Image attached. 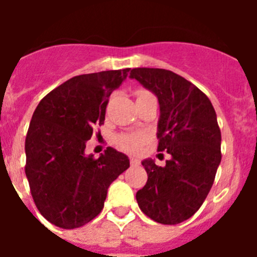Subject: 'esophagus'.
Here are the masks:
<instances>
[{
  "label": "esophagus",
  "instance_id": "34e87169",
  "mask_svg": "<svg viewBox=\"0 0 257 257\" xmlns=\"http://www.w3.org/2000/svg\"><path fill=\"white\" fill-rule=\"evenodd\" d=\"M130 163L131 166H139L140 161L138 160V158H135V157H130Z\"/></svg>",
  "mask_w": 257,
  "mask_h": 257
}]
</instances>
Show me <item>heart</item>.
<instances>
[{
	"instance_id": "heart-1",
	"label": "heart",
	"mask_w": 257,
	"mask_h": 257,
	"mask_svg": "<svg viewBox=\"0 0 257 257\" xmlns=\"http://www.w3.org/2000/svg\"><path fill=\"white\" fill-rule=\"evenodd\" d=\"M153 96L147 90H139L136 91V100L139 99H145V97ZM117 145L121 149L126 152H138L142 148L143 143H144V136L142 134H123L117 138Z\"/></svg>"
}]
</instances>
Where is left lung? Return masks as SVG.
<instances>
[{
    "instance_id": "1",
    "label": "left lung",
    "mask_w": 257,
    "mask_h": 257,
    "mask_svg": "<svg viewBox=\"0 0 257 257\" xmlns=\"http://www.w3.org/2000/svg\"><path fill=\"white\" fill-rule=\"evenodd\" d=\"M131 78L158 97V151L171 160L165 167L153 160L142 165L148 174L138 190L140 210L154 221L175 225L192 217L205 202L221 161V133L210 99L171 70L134 68Z\"/></svg>"
}]
</instances>
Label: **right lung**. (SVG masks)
Returning <instances> with one entry per match:
<instances>
[{"mask_svg":"<svg viewBox=\"0 0 257 257\" xmlns=\"http://www.w3.org/2000/svg\"><path fill=\"white\" fill-rule=\"evenodd\" d=\"M130 68L81 74L54 88L32 115L26 138V175L41 215L74 229L101 212L109 185L130 167L126 154L108 148L85 154L95 126L104 124L109 96Z\"/></svg>","mask_w":257,"mask_h":257,"instance_id":"right-lung-1","label":"right lung"}]
</instances>
